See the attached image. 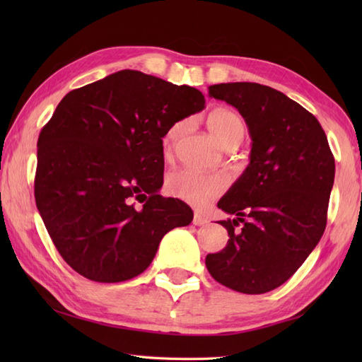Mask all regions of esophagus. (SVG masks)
Listing matches in <instances>:
<instances>
[{
	"label": "esophagus",
	"mask_w": 362,
	"mask_h": 362,
	"mask_svg": "<svg viewBox=\"0 0 362 362\" xmlns=\"http://www.w3.org/2000/svg\"><path fill=\"white\" fill-rule=\"evenodd\" d=\"M193 224L194 226H206V224H209V219H206L204 214L196 211L194 213V218H193Z\"/></svg>",
	"instance_id": "34e87169"
}]
</instances>
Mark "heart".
Wrapping results in <instances>:
<instances>
[{
	"mask_svg": "<svg viewBox=\"0 0 362 362\" xmlns=\"http://www.w3.org/2000/svg\"><path fill=\"white\" fill-rule=\"evenodd\" d=\"M209 129L214 140L218 141L221 148L226 151L236 149L247 134L245 121L232 110H216L210 115ZM187 130V122L179 121L168 129L163 138L165 152H169L175 141ZM227 188V179L221 174H196L182 169L168 175L166 191L175 199L185 201L194 206H206L214 199H218Z\"/></svg>",
	"mask_w": 362,
	"mask_h": 362,
	"instance_id": "b5f03b06",
	"label": "heart"
}]
</instances>
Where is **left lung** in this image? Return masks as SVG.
Instances as JSON below:
<instances>
[{"label":"left lung","instance_id":"1","mask_svg":"<svg viewBox=\"0 0 362 362\" xmlns=\"http://www.w3.org/2000/svg\"><path fill=\"white\" fill-rule=\"evenodd\" d=\"M209 95L243 115L252 151L249 166L218 202L235 216L219 222L227 245L209 253L205 264L224 286L264 294L291 279L324 235L334 157L316 117L279 90L228 82L210 86Z\"/></svg>","mask_w":362,"mask_h":362}]
</instances>
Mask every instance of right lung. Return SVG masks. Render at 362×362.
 Wrapping results in <instances>:
<instances>
[{"mask_svg":"<svg viewBox=\"0 0 362 362\" xmlns=\"http://www.w3.org/2000/svg\"><path fill=\"white\" fill-rule=\"evenodd\" d=\"M204 107L197 88L135 70L59 103L37 141L34 193L54 245L76 272L98 283L134 279L169 230L193 221L185 202L158 194L161 138Z\"/></svg>","mask_w":362,"mask_h":362,"instance_id":"right-lung-1","label":"right lung"}]
</instances>
